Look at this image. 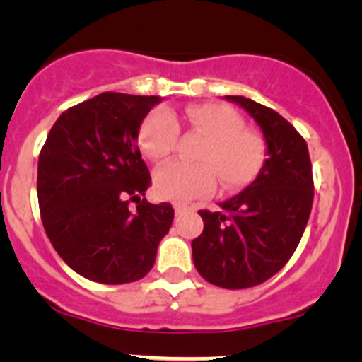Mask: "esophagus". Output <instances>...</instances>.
Listing matches in <instances>:
<instances>
[{"label":"esophagus","mask_w":362,"mask_h":362,"mask_svg":"<svg viewBox=\"0 0 362 362\" xmlns=\"http://www.w3.org/2000/svg\"><path fill=\"white\" fill-rule=\"evenodd\" d=\"M173 208H175V214H177V215L184 214L185 210H189L187 204H184V203H173Z\"/></svg>","instance_id":"esophagus-1"}]
</instances>
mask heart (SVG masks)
Instances as JSON below:
<instances>
[{"label":"heart","mask_w":362,"mask_h":362,"mask_svg":"<svg viewBox=\"0 0 362 362\" xmlns=\"http://www.w3.org/2000/svg\"><path fill=\"white\" fill-rule=\"evenodd\" d=\"M182 119L204 141L196 151L198 163L164 164L154 173V191L159 198L191 202L210 194L215 189V175L226 191L252 184L266 160V144L255 131L247 129L243 117L228 105L203 103L185 108ZM180 138L178 115L156 110L145 117L138 131V144L154 163H163L175 152Z\"/></svg>","instance_id":"heart-1"}]
</instances>
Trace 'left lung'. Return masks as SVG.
<instances>
[{
    "mask_svg": "<svg viewBox=\"0 0 362 362\" xmlns=\"http://www.w3.org/2000/svg\"><path fill=\"white\" fill-rule=\"evenodd\" d=\"M226 100L261 126L268 159L245 191L221 203V211L199 210L204 228L192 240V259L206 282L249 289L293 257L312 211V163L305 138L280 113L243 96Z\"/></svg>",
    "mask_w": 362,
    "mask_h": 362,
    "instance_id": "8db88e82",
    "label": "left lung"
}]
</instances>
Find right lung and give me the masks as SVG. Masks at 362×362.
I'll use <instances>...</instances> for the list:
<instances>
[{"label":"right lung","instance_id":"right-lung-1","mask_svg":"<svg viewBox=\"0 0 362 362\" xmlns=\"http://www.w3.org/2000/svg\"><path fill=\"white\" fill-rule=\"evenodd\" d=\"M159 101L98 94L61 113L40 151L36 192L43 228L61 259L93 282L144 279L173 222L170 203L141 199L152 178L138 131ZM133 201L136 209L129 208Z\"/></svg>","mask_w":362,"mask_h":362}]
</instances>
